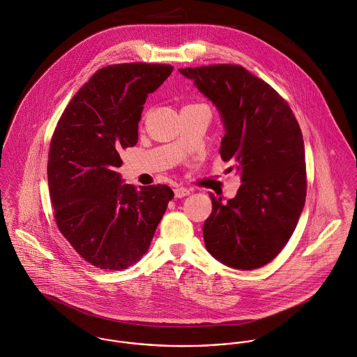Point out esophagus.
<instances>
[{
	"mask_svg": "<svg viewBox=\"0 0 357 357\" xmlns=\"http://www.w3.org/2000/svg\"><path fill=\"white\" fill-rule=\"evenodd\" d=\"M174 193H175V197L182 198L189 196V195H190V190H188L186 188H176V189L174 190Z\"/></svg>",
	"mask_w": 357,
	"mask_h": 357,
	"instance_id": "1",
	"label": "esophagus"
}]
</instances>
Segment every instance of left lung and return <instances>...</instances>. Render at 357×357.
I'll return each mask as SVG.
<instances>
[{"label": "left lung", "mask_w": 357, "mask_h": 357, "mask_svg": "<svg viewBox=\"0 0 357 357\" xmlns=\"http://www.w3.org/2000/svg\"><path fill=\"white\" fill-rule=\"evenodd\" d=\"M218 109L225 127L220 156L236 161L237 196L212 198L202 233L220 263L253 270L270 263L291 237L307 195L305 149L289 104L241 66L181 68Z\"/></svg>", "instance_id": "obj_1"}]
</instances>
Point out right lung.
<instances>
[{
  "instance_id": "obj_1",
  "label": "right lung",
  "mask_w": 357,
  "mask_h": 357,
  "mask_svg": "<svg viewBox=\"0 0 357 357\" xmlns=\"http://www.w3.org/2000/svg\"><path fill=\"white\" fill-rule=\"evenodd\" d=\"M174 67L116 64L97 71L75 94L54 130L47 183L61 234L91 266L123 270L148 250L174 192L153 185L137 192L118 168L121 149L138 142L148 94Z\"/></svg>"
}]
</instances>
